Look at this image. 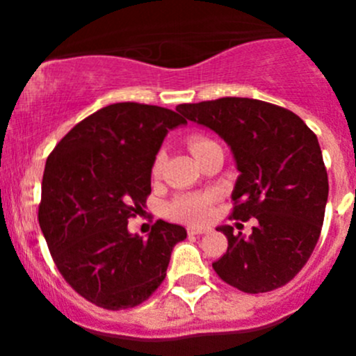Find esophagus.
<instances>
[{
	"instance_id": "esophagus-1",
	"label": "esophagus",
	"mask_w": 356,
	"mask_h": 356,
	"mask_svg": "<svg viewBox=\"0 0 356 356\" xmlns=\"http://www.w3.org/2000/svg\"><path fill=\"white\" fill-rule=\"evenodd\" d=\"M208 229L207 227H189L188 234L191 236H200V234H207Z\"/></svg>"
}]
</instances>
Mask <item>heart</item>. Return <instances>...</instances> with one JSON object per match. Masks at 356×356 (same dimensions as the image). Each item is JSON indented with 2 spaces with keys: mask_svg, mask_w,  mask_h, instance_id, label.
I'll use <instances>...</instances> for the list:
<instances>
[{
  "mask_svg": "<svg viewBox=\"0 0 356 356\" xmlns=\"http://www.w3.org/2000/svg\"><path fill=\"white\" fill-rule=\"evenodd\" d=\"M210 139L204 138H191L189 139V149L191 153H198L201 148L210 145ZM158 161L155 163V172L158 170ZM211 203H213V195H201V193H189V195H181L172 200L167 207V213L170 217L179 218V220L191 222H204L211 213Z\"/></svg>",
  "mask_w": 356,
  "mask_h": 356,
  "instance_id": "heart-1",
  "label": "heart"
}]
</instances>
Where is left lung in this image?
I'll return each instance as SVG.
<instances>
[{
  "label": "left lung",
  "instance_id": "8db88e82",
  "mask_svg": "<svg viewBox=\"0 0 356 356\" xmlns=\"http://www.w3.org/2000/svg\"><path fill=\"white\" fill-rule=\"evenodd\" d=\"M175 110L227 143L239 172L232 217L257 218L248 238L231 225L217 227L229 243L213 264L218 277L251 294L288 284L317 245L327 204L317 136L293 111L260 99L220 98Z\"/></svg>",
  "mask_w": 356,
  "mask_h": 356
}]
</instances>
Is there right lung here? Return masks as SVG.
<instances>
[{
	"instance_id": "add662e5",
	"label": "right lung",
	"mask_w": 356,
	"mask_h": 356,
	"mask_svg": "<svg viewBox=\"0 0 356 356\" xmlns=\"http://www.w3.org/2000/svg\"><path fill=\"white\" fill-rule=\"evenodd\" d=\"M188 122L155 105L115 103L79 122L46 160L39 225L63 279L106 310L148 300L167 275L182 225L158 220L131 234L152 193V168L168 131Z\"/></svg>"
}]
</instances>
